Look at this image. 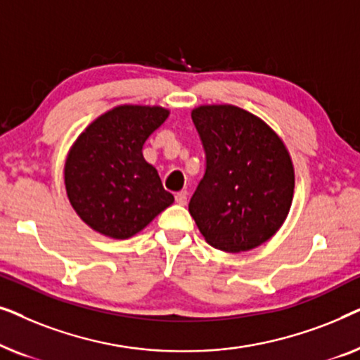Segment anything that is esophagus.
I'll use <instances>...</instances> for the list:
<instances>
[{"mask_svg": "<svg viewBox=\"0 0 360 360\" xmlns=\"http://www.w3.org/2000/svg\"><path fill=\"white\" fill-rule=\"evenodd\" d=\"M186 198H188V193H186V191H179V193L175 195V201L179 205H186Z\"/></svg>", "mask_w": 360, "mask_h": 360, "instance_id": "34e87169", "label": "esophagus"}]
</instances>
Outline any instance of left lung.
<instances>
[{
  "label": "left lung",
  "instance_id": "8db88e82",
  "mask_svg": "<svg viewBox=\"0 0 360 360\" xmlns=\"http://www.w3.org/2000/svg\"><path fill=\"white\" fill-rule=\"evenodd\" d=\"M191 120L206 172L188 211L206 243L245 252L267 243L287 219L295 190L292 157L264 120L234 105H201Z\"/></svg>",
  "mask_w": 360,
  "mask_h": 360
}]
</instances>
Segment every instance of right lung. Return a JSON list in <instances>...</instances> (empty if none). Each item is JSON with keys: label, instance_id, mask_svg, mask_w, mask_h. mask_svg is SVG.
I'll list each match as a JSON object with an SVG mask.
<instances>
[{"label": "right lung", "instance_id": "obj_1", "mask_svg": "<svg viewBox=\"0 0 360 360\" xmlns=\"http://www.w3.org/2000/svg\"><path fill=\"white\" fill-rule=\"evenodd\" d=\"M170 111L120 105L98 116L68 150L63 180L72 208L106 238L129 239L174 203L142 146Z\"/></svg>", "mask_w": 360, "mask_h": 360}]
</instances>
